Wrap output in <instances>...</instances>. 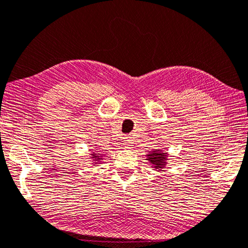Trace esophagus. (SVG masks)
Here are the masks:
<instances>
[{"label":"esophagus","instance_id":"esophagus-1","mask_svg":"<svg viewBox=\"0 0 248 248\" xmlns=\"http://www.w3.org/2000/svg\"><path fill=\"white\" fill-rule=\"evenodd\" d=\"M132 140H131L130 137H125L124 138V146L125 148H130L131 146H132Z\"/></svg>","mask_w":248,"mask_h":248}]
</instances>
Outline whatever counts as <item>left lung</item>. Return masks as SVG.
Segmentation results:
<instances>
[{"instance_id":"1","label":"left lung","mask_w":248,"mask_h":248,"mask_svg":"<svg viewBox=\"0 0 248 248\" xmlns=\"http://www.w3.org/2000/svg\"><path fill=\"white\" fill-rule=\"evenodd\" d=\"M163 156H166V155H164V153H160V152H158L157 149L154 150L153 154L148 155L149 160L155 164V166H160V164L162 163L163 159H164Z\"/></svg>"}]
</instances>
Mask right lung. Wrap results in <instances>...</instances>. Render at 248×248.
Wrapping results in <instances>:
<instances>
[{
    "instance_id": "obj_1",
    "label": "right lung",
    "mask_w": 248,
    "mask_h": 248,
    "mask_svg": "<svg viewBox=\"0 0 248 248\" xmlns=\"http://www.w3.org/2000/svg\"><path fill=\"white\" fill-rule=\"evenodd\" d=\"M93 157H94V158H98V157H100V154H94V155H93Z\"/></svg>"
}]
</instances>
